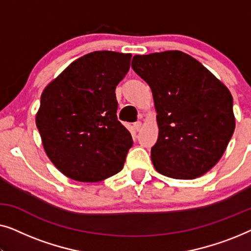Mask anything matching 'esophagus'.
I'll return each instance as SVG.
<instances>
[{
    "label": "esophagus",
    "instance_id": "obj_1",
    "mask_svg": "<svg viewBox=\"0 0 251 251\" xmlns=\"http://www.w3.org/2000/svg\"><path fill=\"white\" fill-rule=\"evenodd\" d=\"M133 128H135L136 131H139L140 129H142V122L140 121H137L135 125H133Z\"/></svg>",
    "mask_w": 251,
    "mask_h": 251
}]
</instances>
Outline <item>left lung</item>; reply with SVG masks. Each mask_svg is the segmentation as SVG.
I'll return each mask as SVG.
<instances>
[{
  "label": "left lung",
  "mask_w": 251,
  "mask_h": 251,
  "mask_svg": "<svg viewBox=\"0 0 251 251\" xmlns=\"http://www.w3.org/2000/svg\"><path fill=\"white\" fill-rule=\"evenodd\" d=\"M131 67L150 85L157 113L154 168L175 179L204 175L234 132L231 92L200 61L178 50L137 54Z\"/></svg>",
  "instance_id": "1"
}]
</instances>
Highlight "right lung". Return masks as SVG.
Wrapping results in <instances>:
<instances>
[{
  "label": "right lung",
  "instance_id": "obj_1",
  "mask_svg": "<svg viewBox=\"0 0 251 251\" xmlns=\"http://www.w3.org/2000/svg\"><path fill=\"white\" fill-rule=\"evenodd\" d=\"M130 60V53H88L42 92L36 126L48 157L71 179L95 183L122 170L133 142L116 116L115 88Z\"/></svg>",
  "mask_w": 251,
  "mask_h": 251
}]
</instances>
